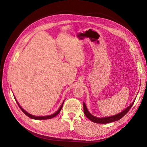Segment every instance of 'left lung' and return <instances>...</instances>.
Returning a JSON list of instances; mask_svg holds the SVG:
<instances>
[{"label":"left lung","instance_id":"1","mask_svg":"<svg viewBox=\"0 0 147 147\" xmlns=\"http://www.w3.org/2000/svg\"><path fill=\"white\" fill-rule=\"evenodd\" d=\"M134 102H133L132 104L129 106L128 107L124 110L123 112L121 113H119L116 115H113V116L110 117H105V118H97L92 115L90 112H88V110L86 108L85 104L83 102V110H84V113L86 115V117L91 120V121L96 123H100V124H106V123H112L115 121H118V120L120 119L121 118H123L124 115H125L128 112L129 110L131 109L132 107V106L134 104Z\"/></svg>","mask_w":147,"mask_h":147}]
</instances>
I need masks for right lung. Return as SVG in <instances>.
Returning a JSON list of instances; mask_svg holds the SVG:
<instances>
[{
    "instance_id": "1",
    "label": "right lung",
    "mask_w": 147,
    "mask_h": 147,
    "mask_svg": "<svg viewBox=\"0 0 147 147\" xmlns=\"http://www.w3.org/2000/svg\"><path fill=\"white\" fill-rule=\"evenodd\" d=\"M16 100V99H15ZM16 102H17V104H18V106L20 107V109L23 111V112L25 114V115H27V116L28 117H29V118H32V119H50V118H53V117H56V115L58 114L59 112H60V111H61V110L62 109V107H63V104H64V102H63V104H62V105H61V107H60V108L59 109V110L57 111V112H56V113H53V114H52V115H49V116H45V117H35V116H33V115H30V114H29V113H28L27 112H26V111L21 107L19 105V104L18 103V102H17V100H16Z\"/></svg>"
}]
</instances>
